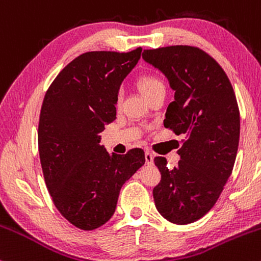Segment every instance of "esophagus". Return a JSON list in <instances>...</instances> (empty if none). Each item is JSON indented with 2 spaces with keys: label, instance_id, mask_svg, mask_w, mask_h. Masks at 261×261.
Listing matches in <instances>:
<instances>
[{
  "label": "esophagus",
  "instance_id": "esophagus-1",
  "mask_svg": "<svg viewBox=\"0 0 261 261\" xmlns=\"http://www.w3.org/2000/svg\"><path fill=\"white\" fill-rule=\"evenodd\" d=\"M145 160H146V163H147L148 166H151V164H153V154H152L149 151H146L145 152Z\"/></svg>",
  "mask_w": 261,
  "mask_h": 261
}]
</instances>
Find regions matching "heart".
<instances>
[{
  "label": "heart",
  "mask_w": 261,
  "mask_h": 261,
  "mask_svg": "<svg viewBox=\"0 0 261 261\" xmlns=\"http://www.w3.org/2000/svg\"><path fill=\"white\" fill-rule=\"evenodd\" d=\"M137 86H139L140 91L142 92V94L145 95L147 99L152 94H153V93L164 88L163 82H162L157 76H154V74H145V76H141L139 81H137ZM121 100H122V94L121 92L119 91L116 93V97H115V106L120 107Z\"/></svg>",
  "instance_id": "heart-1"
}]
</instances>
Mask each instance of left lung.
Wrapping results in <instances>:
<instances>
[{
    "label": "left lung",
    "instance_id": "1",
    "mask_svg": "<svg viewBox=\"0 0 261 261\" xmlns=\"http://www.w3.org/2000/svg\"><path fill=\"white\" fill-rule=\"evenodd\" d=\"M146 62L162 71L174 91L164 126L185 135L173 169L154 157L161 181L153 189L158 212L188 224L214 207L232 174L239 143V108L228 77L214 58L189 45L143 50Z\"/></svg>",
    "mask_w": 261,
    "mask_h": 261
}]
</instances>
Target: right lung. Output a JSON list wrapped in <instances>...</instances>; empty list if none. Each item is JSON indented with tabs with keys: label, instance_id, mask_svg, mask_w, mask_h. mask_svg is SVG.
Segmentation results:
<instances>
[{
	"label": "right lung",
	"instance_id": "right-lung-1",
	"mask_svg": "<svg viewBox=\"0 0 261 261\" xmlns=\"http://www.w3.org/2000/svg\"><path fill=\"white\" fill-rule=\"evenodd\" d=\"M141 51L82 54L45 93L38 127L45 184L60 214L80 229L107 223L124 182L145 164L143 149L110 155L99 145L104 125L115 120L116 93Z\"/></svg>",
	"mask_w": 261,
	"mask_h": 261
}]
</instances>
